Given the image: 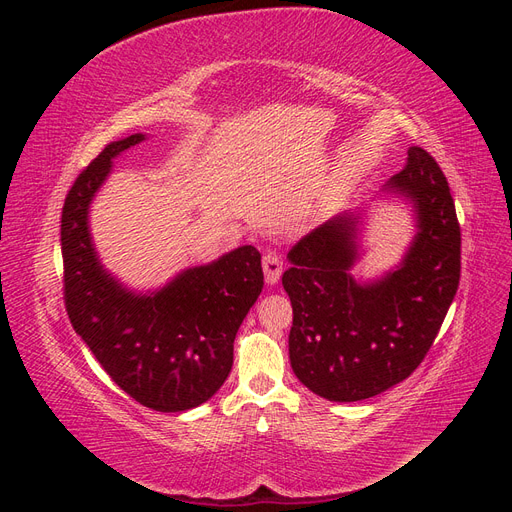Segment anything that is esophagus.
Wrapping results in <instances>:
<instances>
[{"mask_svg":"<svg viewBox=\"0 0 512 512\" xmlns=\"http://www.w3.org/2000/svg\"><path fill=\"white\" fill-rule=\"evenodd\" d=\"M262 271H265V282L267 284H271V286L277 284V282H280L282 271H284L282 258L277 256V254H273V252L265 254V256H262Z\"/></svg>","mask_w":512,"mask_h":512,"instance_id":"1","label":"esophagus"}]
</instances>
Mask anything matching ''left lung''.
<instances>
[{"label":"left lung","instance_id":"obj_1","mask_svg":"<svg viewBox=\"0 0 512 512\" xmlns=\"http://www.w3.org/2000/svg\"><path fill=\"white\" fill-rule=\"evenodd\" d=\"M404 200L414 237L397 267L363 282L365 209L339 213L288 252L294 376L329 401H361L406 380L436 339L459 286L461 232L448 181L421 147L380 190Z\"/></svg>","mask_w":512,"mask_h":512}]
</instances>
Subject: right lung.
Listing matches in <instances>:
<instances>
[{"instance_id":"right-lung-1","label":"right lung","mask_w":512,"mask_h":512,"mask_svg":"<svg viewBox=\"0 0 512 512\" xmlns=\"http://www.w3.org/2000/svg\"><path fill=\"white\" fill-rule=\"evenodd\" d=\"M132 134L106 145L66 196L61 213L64 297L74 331L119 389L158 412H183L218 393L232 369V344L262 292L260 254L241 245L209 265L177 273L162 288L121 284L98 256L89 230L91 200Z\"/></svg>"}]
</instances>
